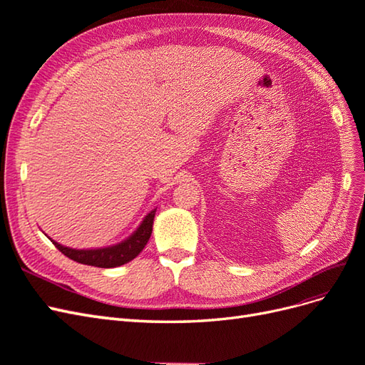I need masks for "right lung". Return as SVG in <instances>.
Here are the masks:
<instances>
[{
	"label": "right lung",
	"instance_id": "right-lung-1",
	"mask_svg": "<svg viewBox=\"0 0 365 365\" xmlns=\"http://www.w3.org/2000/svg\"><path fill=\"white\" fill-rule=\"evenodd\" d=\"M157 208L150 210V212L143 217L141 224L137 227V230L128 236L125 240L118 242V244L103 247V248H86V250H77L70 248L58 244L56 240L51 237H47L53 242L54 247H56L62 254L70 257L74 262H79L83 264H91V267L97 268H115L121 267L132 259H135L138 254L146 247L148 240L152 235V225H153V217H155Z\"/></svg>",
	"mask_w": 365,
	"mask_h": 365
}]
</instances>
